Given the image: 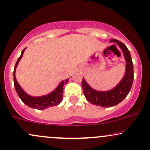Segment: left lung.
Wrapping results in <instances>:
<instances>
[{
    "instance_id": "obj_1",
    "label": "left lung",
    "mask_w": 150,
    "mask_h": 150,
    "mask_svg": "<svg viewBox=\"0 0 150 150\" xmlns=\"http://www.w3.org/2000/svg\"><path fill=\"white\" fill-rule=\"evenodd\" d=\"M110 42L117 43L120 46L127 61L125 75L121 82L110 91H98L92 89L84 77L82 81L83 92L86 100L93 105L104 108L112 107L122 102L129 94L133 81V64L129 50L124 43L117 40L112 39Z\"/></svg>"
}]
</instances>
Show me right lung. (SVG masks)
I'll list each match as a JSON object with an SVG mask.
<instances>
[{
  "instance_id": "right-lung-1",
  "label": "right lung",
  "mask_w": 150,
  "mask_h": 150,
  "mask_svg": "<svg viewBox=\"0 0 150 150\" xmlns=\"http://www.w3.org/2000/svg\"><path fill=\"white\" fill-rule=\"evenodd\" d=\"M26 48L23 49L21 52V54L20 57L18 58L17 63H16L15 66H14V69L13 72L14 75V88H15L16 91H17L18 96L21 100H22L23 103H25L28 107L32 108H35L38 110H44L46 108H48L50 107H52V106L57 105L60 104V103L62 101L63 99V89H64V84H67L68 82V79L66 80L65 81H62L59 86H57L56 89L50 93V94L43 96L40 97H33L30 96L28 94L25 92L23 90L21 89V86H19V83L17 82V80L15 77V70L16 68H17L18 64H19V61L22 57Z\"/></svg>"
}]
</instances>
